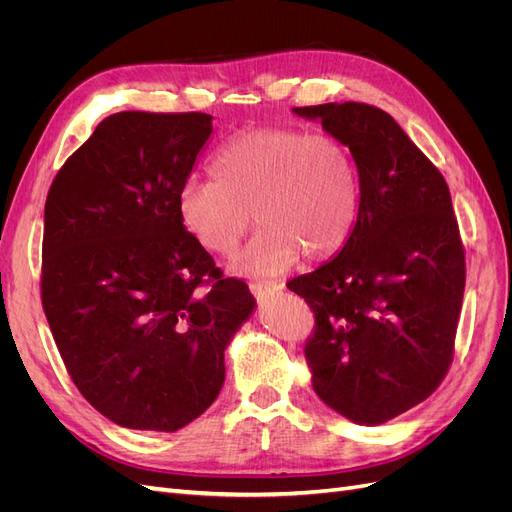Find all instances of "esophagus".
Returning <instances> with one entry per match:
<instances>
[{
    "instance_id": "obj_1",
    "label": "esophagus",
    "mask_w": 512,
    "mask_h": 512,
    "mask_svg": "<svg viewBox=\"0 0 512 512\" xmlns=\"http://www.w3.org/2000/svg\"><path fill=\"white\" fill-rule=\"evenodd\" d=\"M250 288H252V292L256 294V297H269V294L280 292V290L284 288V284H277V282H260V280H256V282L250 284Z\"/></svg>"
}]
</instances>
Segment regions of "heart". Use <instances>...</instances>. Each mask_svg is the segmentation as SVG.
<instances>
[{
	"label": "heart",
	"instance_id": "obj_1",
	"mask_svg": "<svg viewBox=\"0 0 512 512\" xmlns=\"http://www.w3.org/2000/svg\"><path fill=\"white\" fill-rule=\"evenodd\" d=\"M209 170L213 179L181 188V222L203 250L228 256L254 213L260 230L232 260L239 275H280L303 252L329 258L359 218V173L350 149L331 134L247 130L218 149Z\"/></svg>",
	"mask_w": 512,
	"mask_h": 512
}]
</instances>
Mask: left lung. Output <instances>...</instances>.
<instances>
[{
    "instance_id": "8db88e82",
    "label": "left lung",
    "mask_w": 512,
    "mask_h": 512,
    "mask_svg": "<svg viewBox=\"0 0 512 512\" xmlns=\"http://www.w3.org/2000/svg\"><path fill=\"white\" fill-rule=\"evenodd\" d=\"M354 158L361 203L352 235L288 288L316 331L305 346L316 395L359 425L421 404L446 376L466 288L451 192L399 123L361 102L292 108Z\"/></svg>"
}]
</instances>
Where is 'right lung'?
<instances>
[{
	"mask_svg": "<svg viewBox=\"0 0 512 512\" xmlns=\"http://www.w3.org/2000/svg\"><path fill=\"white\" fill-rule=\"evenodd\" d=\"M211 132L205 113H115L46 196L44 314L76 389L121 427L170 433L203 414L256 307L179 215Z\"/></svg>",
	"mask_w": 512,
	"mask_h": 512,
	"instance_id": "obj_1",
	"label": "right lung"
}]
</instances>
